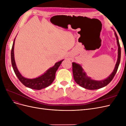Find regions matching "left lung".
I'll return each mask as SVG.
<instances>
[{
    "instance_id": "left-lung-1",
    "label": "left lung",
    "mask_w": 126,
    "mask_h": 126,
    "mask_svg": "<svg viewBox=\"0 0 126 126\" xmlns=\"http://www.w3.org/2000/svg\"><path fill=\"white\" fill-rule=\"evenodd\" d=\"M113 31L115 32V35L116 38L118 47V59L113 71L109 77L105 79L102 80H94L91 79L90 77L87 75L80 64L76 63H72V72H73L74 78L76 82L80 86L89 90L98 89L106 86L111 82L114 76L116 74L118 67H119L121 57V49L119 40H118V37L116 32L115 30H113Z\"/></svg>"
}]
</instances>
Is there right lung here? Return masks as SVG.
Segmentation results:
<instances>
[{
	"label": "right lung",
	"mask_w": 126,
	"mask_h": 126,
	"mask_svg": "<svg viewBox=\"0 0 126 126\" xmlns=\"http://www.w3.org/2000/svg\"><path fill=\"white\" fill-rule=\"evenodd\" d=\"M15 39H16V38H15L13 42L12 49H11V60L14 71L19 80L26 87L32 89L40 90L50 86L54 81L55 78L56 71L58 69L59 67L63 60H62L56 63L54 66L49 68L44 74L38 77L33 79L25 78L23 77L20 73V72L19 71L16 63H15L14 57V45Z\"/></svg>",
	"instance_id": "obj_1"
}]
</instances>
